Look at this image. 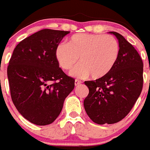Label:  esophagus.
<instances>
[{
	"label": "esophagus",
	"instance_id": "1",
	"mask_svg": "<svg viewBox=\"0 0 150 150\" xmlns=\"http://www.w3.org/2000/svg\"><path fill=\"white\" fill-rule=\"evenodd\" d=\"M82 83L80 80H79V79H75V86H79V85H81V84Z\"/></svg>",
	"mask_w": 150,
	"mask_h": 150
}]
</instances>
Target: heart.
I'll use <instances>...</instances> for the list:
<instances>
[{
  "mask_svg": "<svg viewBox=\"0 0 150 150\" xmlns=\"http://www.w3.org/2000/svg\"><path fill=\"white\" fill-rule=\"evenodd\" d=\"M119 54L117 39L111 35L100 34H77L71 36L68 44H59L55 49L58 64L65 71L77 78L98 79L104 77L112 70Z\"/></svg>",
  "mask_w": 150,
  "mask_h": 150,
  "instance_id": "heart-1",
  "label": "heart"
}]
</instances>
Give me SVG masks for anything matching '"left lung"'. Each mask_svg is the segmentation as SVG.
<instances>
[{"instance_id": "obj_1", "label": "left lung", "mask_w": 150, "mask_h": 150, "mask_svg": "<svg viewBox=\"0 0 150 150\" xmlns=\"http://www.w3.org/2000/svg\"><path fill=\"white\" fill-rule=\"evenodd\" d=\"M119 40L116 63L106 75L86 81L89 92L84 100L88 117L99 125L121 121L129 113L140 96L143 86V62L135 47L115 31Z\"/></svg>"}]
</instances>
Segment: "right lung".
<instances>
[{
	"label": "right lung",
	"instance_id": "right-lung-1",
	"mask_svg": "<svg viewBox=\"0 0 150 150\" xmlns=\"http://www.w3.org/2000/svg\"><path fill=\"white\" fill-rule=\"evenodd\" d=\"M69 31L43 29L14 48L8 66L12 102L31 123H52L75 87V79L59 68L55 49Z\"/></svg>",
	"mask_w": 150,
	"mask_h": 150
}]
</instances>
